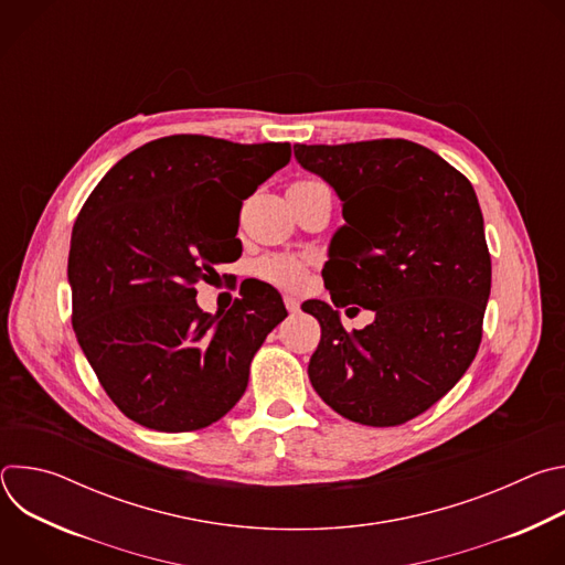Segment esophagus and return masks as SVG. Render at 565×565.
Listing matches in <instances>:
<instances>
[{
	"label": "esophagus",
	"mask_w": 565,
	"mask_h": 565,
	"mask_svg": "<svg viewBox=\"0 0 565 565\" xmlns=\"http://www.w3.org/2000/svg\"><path fill=\"white\" fill-rule=\"evenodd\" d=\"M284 303H286V310H288L290 315H297V312H299V299H297V297L286 295V297H284Z\"/></svg>",
	"instance_id": "34e87169"
}]
</instances>
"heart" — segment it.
<instances>
[{
    "label": "heart",
    "instance_id": "b5f03b06",
    "mask_svg": "<svg viewBox=\"0 0 565 565\" xmlns=\"http://www.w3.org/2000/svg\"><path fill=\"white\" fill-rule=\"evenodd\" d=\"M299 183H315V181H299ZM255 275L273 286L286 288V290H299L308 279V264L292 255H266L255 262Z\"/></svg>",
    "mask_w": 565,
    "mask_h": 565
}]
</instances>
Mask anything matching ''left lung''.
I'll return each instance as SVG.
<instances>
[{"label": "left lung", "instance_id": "8db88e82", "mask_svg": "<svg viewBox=\"0 0 565 565\" xmlns=\"http://www.w3.org/2000/svg\"><path fill=\"white\" fill-rule=\"evenodd\" d=\"M295 156L344 201L324 266L335 306L375 312L349 333L329 303H303L321 327L310 384L347 420L405 425L462 377L482 340L492 259L476 192L405 138L295 145Z\"/></svg>", "mask_w": 565, "mask_h": 565}]
</instances>
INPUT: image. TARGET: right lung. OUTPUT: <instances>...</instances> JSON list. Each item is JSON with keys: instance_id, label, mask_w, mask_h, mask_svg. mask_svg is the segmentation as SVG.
Masks as SVG:
<instances>
[{"instance_id": "add662e5", "label": "right lung", "mask_w": 565, "mask_h": 565, "mask_svg": "<svg viewBox=\"0 0 565 565\" xmlns=\"http://www.w3.org/2000/svg\"><path fill=\"white\" fill-rule=\"evenodd\" d=\"M288 163L290 142L168 136L120 158L79 210L68 250L73 331L129 420L196 431L244 395L255 353L288 315L284 301L262 288L210 315L194 286L238 253V238L212 241V205L234 199L241 212Z\"/></svg>"}]
</instances>
